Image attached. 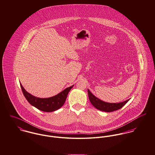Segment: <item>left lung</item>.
Listing matches in <instances>:
<instances>
[{
  "label": "left lung",
  "mask_w": 155,
  "mask_h": 155,
  "mask_svg": "<svg viewBox=\"0 0 155 155\" xmlns=\"http://www.w3.org/2000/svg\"><path fill=\"white\" fill-rule=\"evenodd\" d=\"M88 98L91 104L97 109L106 112H113L118 110L122 107L126 103L128 102L130 99H128L124 102L118 103H107L99 99L94 96L89 90H88Z\"/></svg>",
  "instance_id": "left-lung-1"
}]
</instances>
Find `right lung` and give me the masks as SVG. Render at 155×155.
<instances>
[{"label":"right lung","instance_id":"right-lung-1","mask_svg":"<svg viewBox=\"0 0 155 155\" xmlns=\"http://www.w3.org/2000/svg\"><path fill=\"white\" fill-rule=\"evenodd\" d=\"M22 93L27 101L37 109L43 111L50 112L58 110L65 103L67 95L70 90L74 86H71L63 90L57 95L49 98L36 97L28 93L20 84Z\"/></svg>","mask_w":155,"mask_h":155}]
</instances>
